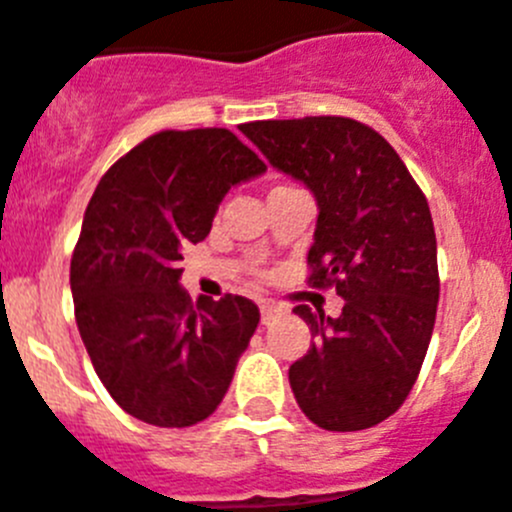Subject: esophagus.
Instances as JSON below:
<instances>
[{"instance_id": "1", "label": "esophagus", "mask_w": 512, "mask_h": 512, "mask_svg": "<svg viewBox=\"0 0 512 512\" xmlns=\"http://www.w3.org/2000/svg\"><path fill=\"white\" fill-rule=\"evenodd\" d=\"M260 312H262V325H270L272 320H275L277 315H282V310L277 305H272V302H265V305L260 307Z\"/></svg>"}]
</instances>
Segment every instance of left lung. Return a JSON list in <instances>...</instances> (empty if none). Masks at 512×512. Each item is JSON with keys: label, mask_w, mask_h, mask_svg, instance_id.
<instances>
[{"label": "left lung", "mask_w": 512, "mask_h": 512, "mask_svg": "<svg viewBox=\"0 0 512 512\" xmlns=\"http://www.w3.org/2000/svg\"><path fill=\"white\" fill-rule=\"evenodd\" d=\"M242 135L317 200L312 287L337 317L297 305L312 347L290 365L302 413L335 433L382 423L413 390L438 312V242L428 200L390 142L350 117L247 122Z\"/></svg>", "instance_id": "1"}]
</instances>
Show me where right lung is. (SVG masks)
Here are the masks:
<instances>
[{
    "label": "right lung",
    "instance_id": "obj_1",
    "mask_svg": "<svg viewBox=\"0 0 512 512\" xmlns=\"http://www.w3.org/2000/svg\"><path fill=\"white\" fill-rule=\"evenodd\" d=\"M267 170L230 130H165L99 180L69 267L79 335L114 403L190 428L225 398L260 322L252 300H190L182 252L210 235L230 187Z\"/></svg>",
    "mask_w": 512,
    "mask_h": 512
}]
</instances>
